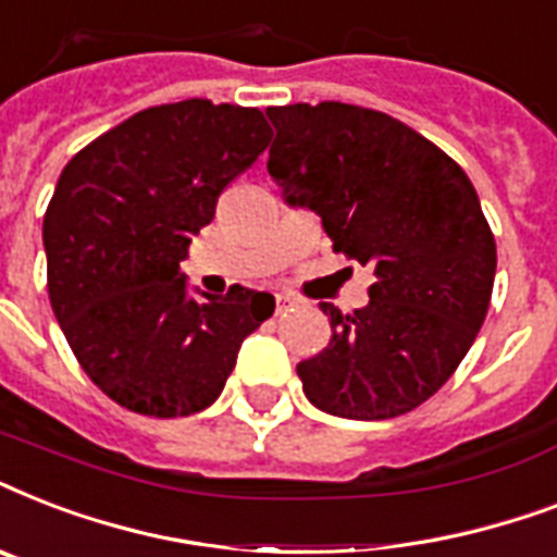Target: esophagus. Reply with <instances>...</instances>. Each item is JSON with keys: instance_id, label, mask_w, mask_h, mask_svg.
I'll use <instances>...</instances> for the list:
<instances>
[{"instance_id": "1", "label": "esophagus", "mask_w": 557, "mask_h": 557, "mask_svg": "<svg viewBox=\"0 0 557 557\" xmlns=\"http://www.w3.org/2000/svg\"><path fill=\"white\" fill-rule=\"evenodd\" d=\"M274 304H277V314H286V312H292V309H295L297 300L292 295H277V297H274Z\"/></svg>"}]
</instances>
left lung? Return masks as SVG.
<instances>
[{"mask_svg": "<svg viewBox=\"0 0 557 557\" xmlns=\"http://www.w3.org/2000/svg\"><path fill=\"white\" fill-rule=\"evenodd\" d=\"M269 173L314 210L332 248L370 265V304L330 314L323 352L297 364L306 398L341 419H393L436 393L492 304L497 245L466 170L396 117L323 100L269 107Z\"/></svg>", "mask_w": 557, "mask_h": 557, "instance_id": "1", "label": "left lung"}]
</instances>
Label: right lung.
<instances>
[{
	"label": "right lung",
	"mask_w": 557,
	"mask_h": 557,
	"mask_svg": "<svg viewBox=\"0 0 557 557\" xmlns=\"http://www.w3.org/2000/svg\"><path fill=\"white\" fill-rule=\"evenodd\" d=\"M260 109L190 98L150 107L83 147L42 219L48 297L69 347L126 410L156 419L213 405L269 292L196 300L178 262L219 193L260 159Z\"/></svg>",
	"instance_id": "right-lung-1"
}]
</instances>
